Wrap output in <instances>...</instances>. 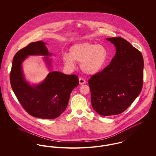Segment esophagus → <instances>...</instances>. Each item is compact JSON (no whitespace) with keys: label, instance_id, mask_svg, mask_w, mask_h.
<instances>
[{"label":"esophagus","instance_id":"esophagus-1","mask_svg":"<svg viewBox=\"0 0 156 156\" xmlns=\"http://www.w3.org/2000/svg\"><path fill=\"white\" fill-rule=\"evenodd\" d=\"M79 84L80 85H83L86 83V80L82 78V77H80L79 79Z\"/></svg>","mask_w":156,"mask_h":156}]
</instances>
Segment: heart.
I'll return each instance as SVG.
<instances>
[{
	"mask_svg": "<svg viewBox=\"0 0 156 156\" xmlns=\"http://www.w3.org/2000/svg\"><path fill=\"white\" fill-rule=\"evenodd\" d=\"M108 54L106 48L101 45L84 43L73 46L69 54L65 53L62 60L65 67L69 70L76 68V62H80L82 70L89 74L101 71L106 64Z\"/></svg>",
	"mask_w": 156,
	"mask_h": 156,
	"instance_id": "1",
	"label": "heart"
}]
</instances>
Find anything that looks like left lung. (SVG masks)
Returning a JSON list of instances; mask_svg holds the SVG:
<instances>
[{"label": "left lung", "instance_id": "8db88e82", "mask_svg": "<svg viewBox=\"0 0 156 156\" xmlns=\"http://www.w3.org/2000/svg\"><path fill=\"white\" fill-rule=\"evenodd\" d=\"M116 47L111 64L88 81L91 104L102 116L125 111L140 93L143 84L142 53L121 37L108 38Z\"/></svg>", "mask_w": 156, "mask_h": 156}]
</instances>
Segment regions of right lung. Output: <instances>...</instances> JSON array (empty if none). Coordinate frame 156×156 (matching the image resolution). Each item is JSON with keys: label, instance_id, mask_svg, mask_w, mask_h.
<instances>
[{"label": "right lung", "instance_id": "obj_1", "mask_svg": "<svg viewBox=\"0 0 156 156\" xmlns=\"http://www.w3.org/2000/svg\"><path fill=\"white\" fill-rule=\"evenodd\" d=\"M32 55L44 58L48 68L51 67L47 56L51 55L42 41L32 43L17 52L10 73L12 89L23 108L31 116L42 119H55L67 108L71 91L79 85L78 76L59 71H50L44 80L31 85L26 80L22 63Z\"/></svg>", "mask_w": 156, "mask_h": 156}]
</instances>
